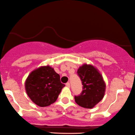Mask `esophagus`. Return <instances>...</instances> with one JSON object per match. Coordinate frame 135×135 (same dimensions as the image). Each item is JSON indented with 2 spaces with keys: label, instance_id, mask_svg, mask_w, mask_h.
<instances>
[{
  "label": "esophagus",
  "instance_id": "obj_1",
  "mask_svg": "<svg viewBox=\"0 0 135 135\" xmlns=\"http://www.w3.org/2000/svg\"><path fill=\"white\" fill-rule=\"evenodd\" d=\"M65 85H66L67 87H68V88H70V83H69V82H68V83H66Z\"/></svg>",
  "mask_w": 135,
  "mask_h": 135
}]
</instances>
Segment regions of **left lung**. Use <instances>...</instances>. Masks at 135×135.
Returning <instances> with one entry per match:
<instances>
[{"instance_id": "1", "label": "left lung", "mask_w": 135, "mask_h": 135, "mask_svg": "<svg viewBox=\"0 0 135 135\" xmlns=\"http://www.w3.org/2000/svg\"><path fill=\"white\" fill-rule=\"evenodd\" d=\"M78 74L81 80L83 91L79 95L75 96V103L84 108H93L105 95L106 84L103 75L94 65L87 64L79 66Z\"/></svg>"}]
</instances>
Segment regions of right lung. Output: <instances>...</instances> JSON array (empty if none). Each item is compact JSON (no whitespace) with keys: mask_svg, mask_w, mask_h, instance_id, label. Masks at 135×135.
Instances as JSON below:
<instances>
[{"mask_svg":"<svg viewBox=\"0 0 135 135\" xmlns=\"http://www.w3.org/2000/svg\"><path fill=\"white\" fill-rule=\"evenodd\" d=\"M65 85L49 65L35 69L27 77L25 90L33 103L41 107H47L57 100Z\"/></svg>","mask_w":135,"mask_h":135,"instance_id":"1","label":"right lung"}]
</instances>
